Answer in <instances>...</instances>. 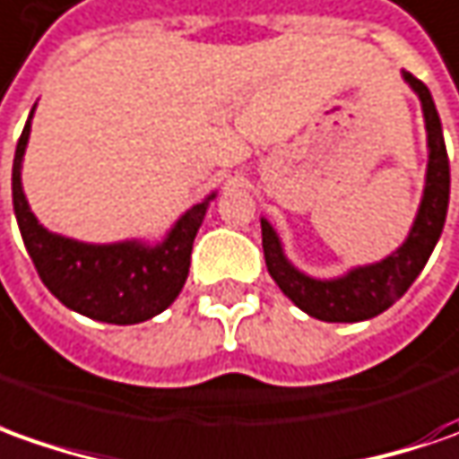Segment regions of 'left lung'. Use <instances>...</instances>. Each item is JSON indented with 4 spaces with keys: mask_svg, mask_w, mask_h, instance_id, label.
I'll use <instances>...</instances> for the list:
<instances>
[{
    "mask_svg": "<svg viewBox=\"0 0 459 459\" xmlns=\"http://www.w3.org/2000/svg\"><path fill=\"white\" fill-rule=\"evenodd\" d=\"M402 75L421 101L427 150H429L421 203L403 244L381 261L353 266L340 277L317 279L299 272L287 259L274 226L266 218H261V246H264L269 274L279 284V290L315 320L360 323L381 315L414 284V279L429 261L445 229L447 203H450V160L442 136V121L429 88L411 73L402 71Z\"/></svg>",
    "mask_w": 459,
    "mask_h": 459,
    "instance_id": "8db88e82",
    "label": "left lung"
}]
</instances>
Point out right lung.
Segmentation results:
<instances>
[{"mask_svg":"<svg viewBox=\"0 0 459 459\" xmlns=\"http://www.w3.org/2000/svg\"><path fill=\"white\" fill-rule=\"evenodd\" d=\"M38 106V103H35ZM35 106L17 142L12 165V203L24 248L42 284L73 312L111 325H136L165 312L185 287L193 241L215 198L211 193L175 221L165 238L86 244L53 233L30 211L22 190V157L30 142Z\"/></svg>","mask_w":459,"mask_h":459,"instance_id":"add662e5","label":"right lung"}]
</instances>
